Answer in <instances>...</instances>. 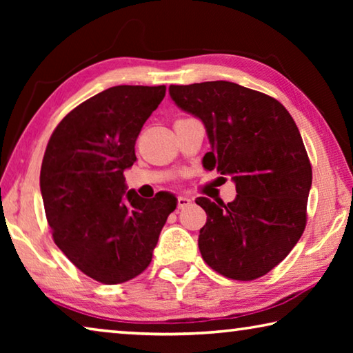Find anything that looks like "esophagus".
Wrapping results in <instances>:
<instances>
[{"instance_id": "obj_1", "label": "esophagus", "mask_w": 353, "mask_h": 353, "mask_svg": "<svg viewBox=\"0 0 353 353\" xmlns=\"http://www.w3.org/2000/svg\"><path fill=\"white\" fill-rule=\"evenodd\" d=\"M191 204V201L187 198V196H179L177 198V208H185Z\"/></svg>"}]
</instances>
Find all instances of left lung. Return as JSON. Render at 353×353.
I'll list each match as a JSON object with an SVG mask.
<instances>
[{
  "label": "left lung",
  "instance_id": "8db88e82",
  "mask_svg": "<svg viewBox=\"0 0 353 353\" xmlns=\"http://www.w3.org/2000/svg\"><path fill=\"white\" fill-rule=\"evenodd\" d=\"M171 99L204 123L207 170L232 176L236 198H198L207 223L204 261L224 277L254 280L276 268L302 236L312 165L294 119L277 99L234 82L170 85Z\"/></svg>",
  "mask_w": 353,
  "mask_h": 353
}]
</instances>
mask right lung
<instances>
[{
    "label": "right lung",
    "instance_id": "add662e5",
    "mask_svg": "<svg viewBox=\"0 0 353 353\" xmlns=\"http://www.w3.org/2000/svg\"><path fill=\"white\" fill-rule=\"evenodd\" d=\"M165 92L107 88L71 110L48 141L40 171L48 224L57 248L97 282L123 283L145 271L176 210L171 193L140 198L124 179L137 160V137Z\"/></svg>",
    "mask_w": 353,
    "mask_h": 353
}]
</instances>
